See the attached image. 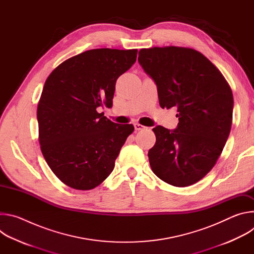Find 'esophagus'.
<instances>
[{"instance_id": "esophagus-1", "label": "esophagus", "mask_w": 254, "mask_h": 254, "mask_svg": "<svg viewBox=\"0 0 254 254\" xmlns=\"http://www.w3.org/2000/svg\"><path fill=\"white\" fill-rule=\"evenodd\" d=\"M133 127H134V129H135V130H141V129L144 128V127H143L142 125H139V124H137V123H135V124L133 125Z\"/></svg>"}]
</instances>
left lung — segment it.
<instances>
[{
	"instance_id": "1",
	"label": "left lung",
	"mask_w": 254,
	"mask_h": 254,
	"mask_svg": "<svg viewBox=\"0 0 254 254\" xmlns=\"http://www.w3.org/2000/svg\"><path fill=\"white\" fill-rule=\"evenodd\" d=\"M137 60L157 85L161 107L176 106L179 118L173 130L153 128L151 168L170 185H193L214 167L229 136L232 90L218 68L191 48H144Z\"/></svg>"
}]
</instances>
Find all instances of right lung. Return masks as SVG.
I'll return each instance as SVG.
<instances>
[{
	"label": "right lung",
	"mask_w": 254,
	"mask_h": 254,
	"mask_svg": "<svg viewBox=\"0 0 254 254\" xmlns=\"http://www.w3.org/2000/svg\"><path fill=\"white\" fill-rule=\"evenodd\" d=\"M136 49H92L58 65L37 107L39 142L48 166L76 190L97 187L111 175L132 125L97 113L111 108L118 78L136 60Z\"/></svg>",
	"instance_id": "right-lung-1"
}]
</instances>
